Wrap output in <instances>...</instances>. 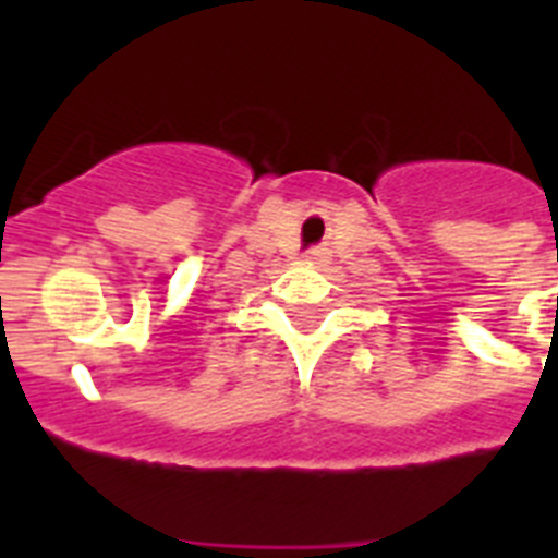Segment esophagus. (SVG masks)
Wrapping results in <instances>:
<instances>
[{
  "label": "esophagus",
  "mask_w": 558,
  "mask_h": 558,
  "mask_svg": "<svg viewBox=\"0 0 558 558\" xmlns=\"http://www.w3.org/2000/svg\"><path fill=\"white\" fill-rule=\"evenodd\" d=\"M304 259H307V265H324L329 259V251L318 245V248H310L307 254H304Z\"/></svg>",
  "instance_id": "obj_1"
}]
</instances>
